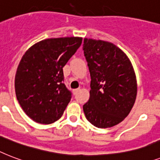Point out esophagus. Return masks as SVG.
Listing matches in <instances>:
<instances>
[{
    "label": "esophagus",
    "instance_id": "34e87169",
    "mask_svg": "<svg viewBox=\"0 0 160 160\" xmlns=\"http://www.w3.org/2000/svg\"><path fill=\"white\" fill-rule=\"evenodd\" d=\"M79 91H80V88H77V89H74L73 91H72V92H73V94H77Z\"/></svg>",
    "mask_w": 160,
    "mask_h": 160
}]
</instances>
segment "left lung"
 Segmentation results:
<instances>
[{"label": "left lung", "mask_w": 160, "mask_h": 160, "mask_svg": "<svg viewBox=\"0 0 160 160\" xmlns=\"http://www.w3.org/2000/svg\"><path fill=\"white\" fill-rule=\"evenodd\" d=\"M83 42L91 76L84 113L95 127H113L127 117L135 102V72L128 56L112 42L91 38H84Z\"/></svg>", "instance_id": "1"}]
</instances>
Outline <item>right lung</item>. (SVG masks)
<instances>
[{
	"instance_id": "add662e5",
	"label": "right lung",
	"mask_w": 160,
	"mask_h": 160,
	"mask_svg": "<svg viewBox=\"0 0 160 160\" xmlns=\"http://www.w3.org/2000/svg\"><path fill=\"white\" fill-rule=\"evenodd\" d=\"M79 37L48 38L22 56L15 77L17 101L28 117L41 124L60 119L71 100L63 83V67L81 46Z\"/></svg>"
}]
</instances>
